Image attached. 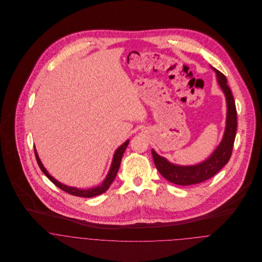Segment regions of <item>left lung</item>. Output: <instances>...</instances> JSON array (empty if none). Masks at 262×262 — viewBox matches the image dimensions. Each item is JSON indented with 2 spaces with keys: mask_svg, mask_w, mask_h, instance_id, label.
I'll return each mask as SVG.
<instances>
[{
  "mask_svg": "<svg viewBox=\"0 0 262 262\" xmlns=\"http://www.w3.org/2000/svg\"><path fill=\"white\" fill-rule=\"evenodd\" d=\"M214 71L217 74L218 82L223 90L227 100V122L223 140L207 160L191 166H179L169 163L165 158L159 156L152 150V157L157 170L164 179L172 184L190 186L203 183L213 178L220 169H222L231 157L237 130V111L232 92L227 84L226 76L216 69H214Z\"/></svg>",
  "mask_w": 262,
  "mask_h": 262,
  "instance_id": "8db88e82",
  "label": "left lung"
}]
</instances>
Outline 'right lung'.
Masks as SVG:
<instances>
[{
    "label": "right lung",
    "instance_id": "obj_1",
    "mask_svg": "<svg viewBox=\"0 0 262 262\" xmlns=\"http://www.w3.org/2000/svg\"><path fill=\"white\" fill-rule=\"evenodd\" d=\"M128 143H129V140H127L124 144H122L118 149L116 150L115 154H114V157H113L112 165H111V168H110V171L107 176V178L105 179V181L103 182V184L101 186L97 187H93V188H89V189H78L76 187H68V186H64L60 183H58L56 180H54L47 171L46 169L44 168V166L42 165L39 157H38L37 152L34 148V152H35V157H36V160H37L38 165L40 167V169L42 170V172L57 187H59L60 189L64 190L66 192L70 193V194H73V195H76V196H81V198H93V196H96V195H99V194H102L103 192H105L109 187L111 186V184L113 183V181L115 180L116 176H117V172H118V169L120 167V163H121V160H122V156L124 154V151L126 149V147L128 146Z\"/></svg>",
    "mask_w": 262,
    "mask_h": 262
}]
</instances>
